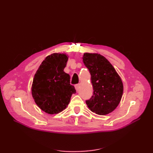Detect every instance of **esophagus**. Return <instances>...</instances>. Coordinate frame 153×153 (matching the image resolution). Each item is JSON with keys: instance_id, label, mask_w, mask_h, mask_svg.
Wrapping results in <instances>:
<instances>
[{"instance_id": "1", "label": "esophagus", "mask_w": 153, "mask_h": 153, "mask_svg": "<svg viewBox=\"0 0 153 153\" xmlns=\"http://www.w3.org/2000/svg\"><path fill=\"white\" fill-rule=\"evenodd\" d=\"M75 89L76 90V91H78V89H79V84L75 85Z\"/></svg>"}]
</instances>
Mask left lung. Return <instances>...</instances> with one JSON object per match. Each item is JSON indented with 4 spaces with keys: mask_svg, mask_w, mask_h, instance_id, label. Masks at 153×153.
<instances>
[{
    "mask_svg": "<svg viewBox=\"0 0 153 153\" xmlns=\"http://www.w3.org/2000/svg\"><path fill=\"white\" fill-rule=\"evenodd\" d=\"M83 62L91 74L93 95L86 101L89 108L98 115H107L116 108L121 100L123 84L114 66L104 56L85 53Z\"/></svg>",
    "mask_w": 153,
    "mask_h": 153,
    "instance_id": "obj_1",
    "label": "left lung"
}]
</instances>
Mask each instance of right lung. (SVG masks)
<instances>
[{
	"instance_id": "obj_1",
	"label": "right lung",
	"mask_w": 153,
	"mask_h": 153,
	"mask_svg": "<svg viewBox=\"0 0 153 153\" xmlns=\"http://www.w3.org/2000/svg\"><path fill=\"white\" fill-rule=\"evenodd\" d=\"M66 53H53L45 59L34 75L32 96L40 109L56 114L66 109L75 93L70 76L64 71L68 60Z\"/></svg>"
}]
</instances>
